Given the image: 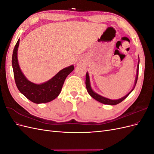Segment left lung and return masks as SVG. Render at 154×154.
Returning a JSON list of instances; mask_svg holds the SVG:
<instances>
[{"mask_svg":"<svg viewBox=\"0 0 154 154\" xmlns=\"http://www.w3.org/2000/svg\"><path fill=\"white\" fill-rule=\"evenodd\" d=\"M139 62H138V65H137V74H136V81H135V85L133 88V89L130 91L128 94H127L125 96L122 97V98L118 99V100H110L109 98H106V97H103L101 96L99 94H97V93H96L95 92L93 91V90L92 89V88L91 87V83H90V79H89V76H88V73L87 72L86 74V78H85V85H86V88H87V90L88 94L91 95V96L93 98L95 99L96 100H97V101L100 102L101 103H103L105 105H117L119 103H121L122 101H123L126 97H127L131 92L134 90V88L136 85V83L137 81V78H138V72H139Z\"/></svg>","mask_w":154,"mask_h":154,"instance_id":"1","label":"left lung"}]
</instances>
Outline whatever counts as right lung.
<instances>
[{"mask_svg":"<svg viewBox=\"0 0 154 154\" xmlns=\"http://www.w3.org/2000/svg\"><path fill=\"white\" fill-rule=\"evenodd\" d=\"M19 42L20 40L18 39L13 49L12 56L14 78L18 89L27 99L35 103H48L54 100L61 92L66 78L74 70V66L62 69L48 82L41 84H35L27 80L18 65L17 51Z\"/></svg>","mask_w":154,"mask_h":154,"instance_id":"add662e5","label":"right lung"}]
</instances>
